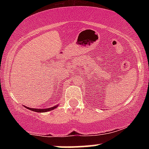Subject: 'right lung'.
Segmentation results:
<instances>
[{
    "instance_id": "right-lung-1",
    "label": "right lung",
    "mask_w": 149,
    "mask_h": 149,
    "mask_svg": "<svg viewBox=\"0 0 149 149\" xmlns=\"http://www.w3.org/2000/svg\"><path fill=\"white\" fill-rule=\"evenodd\" d=\"M25 108H26V109H29V110L32 111H35V112H38V113H44V112H47V111H52L53 109H56L58 107V105H56L54 106V107H50V108H47V109H33V108H30V107H25V106H24Z\"/></svg>"
}]
</instances>
